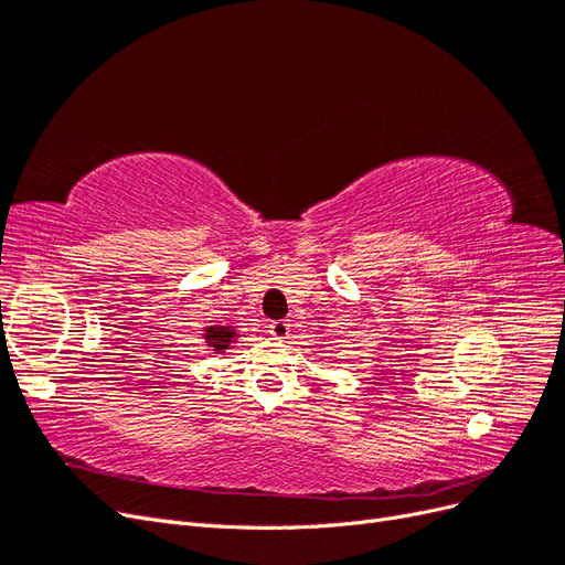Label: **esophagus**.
Wrapping results in <instances>:
<instances>
[{
	"label": "esophagus",
	"mask_w": 565,
	"mask_h": 565,
	"mask_svg": "<svg viewBox=\"0 0 565 565\" xmlns=\"http://www.w3.org/2000/svg\"><path fill=\"white\" fill-rule=\"evenodd\" d=\"M289 330H292V324H289V320H276V322L268 324V334L273 339H280V341L289 337Z\"/></svg>",
	"instance_id": "esophagus-1"
}]
</instances>
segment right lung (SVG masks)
Returning <instances> with one entry per match:
<instances>
[{
  "instance_id": "1",
  "label": "right lung",
  "mask_w": 565,
  "mask_h": 565,
  "mask_svg": "<svg viewBox=\"0 0 565 565\" xmlns=\"http://www.w3.org/2000/svg\"><path fill=\"white\" fill-rule=\"evenodd\" d=\"M237 337L241 334L233 330V324H210V328H204V341H207V347L214 353L228 351Z\"/></svg>"
}]
</instances>
